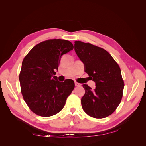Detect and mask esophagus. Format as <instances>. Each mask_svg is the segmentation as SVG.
<instances>
[{
  "mask_svg": "<svg viewBox=\"0 0 146 146\" xmlns=\"http://www.w3.org/2000/svg\"><path fill=\"white\" fill-rule=\"evenodd\" d=\"M75 85L76 86H78L81 85V84H80V83H78V82H75Z\"/></svg>",
  "mask_w": 146,
  "mask_h": 146,
  "instance_id": "34e87169",
  "label": "esophagus"
}]
</instances>
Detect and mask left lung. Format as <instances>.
<instances>
[{"label": "left lung", "mask_w": 146, "mask_h": 146, "mask_svg": "<svg viewBox=\"0 0 146 146\" xmlns=\"http://www.w3.org/2000/svg\"><path fill=\"white\" fill-rule=\"evenodd\" d=\"M75 50L85 65V71L96 83L94 90L83 85V110L96 119L110 115L120 103L124 87L119 64L106 50L90 43L75 41Z\"/></svg>", "instance_id": "1"}]
</instances>
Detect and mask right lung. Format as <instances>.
Here are the masks:
<instances>
[{
    "instance_id": "right-lung-1",
    "label": "right lung",
    "mask_w": 146,
    "mask_h": 146,
    "mask_svg": "<svg viewBox=\"0 0 146 146\" xmlns=\"http://www.w3.org/2000/svg\"><path fill=\"white\" fill-rule=\"evenodd\" d=\"M67 40L49 39L39 43L24 57L19 74L21 90L24 101L33 113L48 117L63 109L75 88L73 80H57L61 57L73 50Z\"/></svg>"
}]
</instances>
